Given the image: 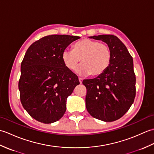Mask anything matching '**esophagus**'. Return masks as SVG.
Masks as SVG:
<instances>
[{"label":"esophagus","mask_w":154,"mask_h":154,"mask_svg":"<svg viewBox=\"0 0 154 154\" xmlns=\"http://www.w3.org/2000/svg\"><path fill=\"white\" fill-rule=\"evenodd\" d=\"M79 83H80L81 84L82 83V82H83V79H82V78L79 77Z\"/></svg>","instance_id":"34e87169"}]
</instances>
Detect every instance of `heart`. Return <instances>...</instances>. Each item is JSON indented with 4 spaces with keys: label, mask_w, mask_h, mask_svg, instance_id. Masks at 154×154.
Segmentation results:
<instances>
[{
    "label": "heart",
    "mask_w": 154,
    "mask_h": 154,
    "mask_svg": "<svg viewBox=\"0 0 154 154\" xmlns=\"http://www.w3.org/2000/svg\"><path fill=\"white\" fill-rule=\"evenodd\" d=\"M111 57L109 45L88 38L76 42L73 50L65 49L61 54L62 61L69 69L74 70L81 60L77 73L93 77L100 75L107 69Z\"/></svg>",
    "instance_id": "1"
}]
</instances>
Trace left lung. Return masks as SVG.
<instances>
[{"label": "left lung", "mask_w": 154, "mask_h": 154, "mask_svg": "<svg viewBox=\"0 0 154 154\" xmlns=\"http://www.w3.org/2000/svg\"><path fill=\"white\" fill-rule=\"evenodd\" d=\"M105 42L110 49L111 61L103 74L85 79L86 108L91 116L104 122L120 119L129 110L136 97V75L133 59L126 47L114 35L91 36Z\"/></svg>", "instance_id": "obj_1"}]
</instances>
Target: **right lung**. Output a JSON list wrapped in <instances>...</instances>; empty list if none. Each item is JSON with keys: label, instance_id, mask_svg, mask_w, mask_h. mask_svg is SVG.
<instances>
[{"label": "right lung", "instance_id": "add662e5", "mask_svg": "<svg viewBox=\"0 0 154 154\" xmlns=\"http://www.w3.org/2000/svg\"><path fill=\"white\" fill-rule=\"evenodd\" d=\"M79 36L50 35L34 42L21 63L18 82L24 109L39 122L50 124L66 110L67 98L79 85L78 77L62 61V52Z\"/></svg>", "mask_w": 154, "mask_h": 154}]
</instances>
